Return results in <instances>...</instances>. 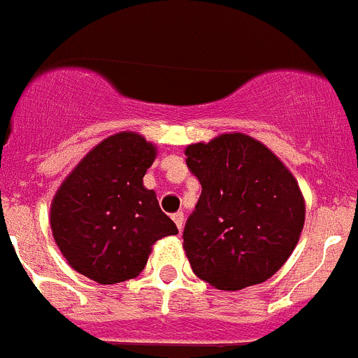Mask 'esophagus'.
<instances>
[{
  "instance_id": "esophagus-1",
  "label": "esophagus",
  "mask_w": 358,
  "mask_h": 358,
  "mask_svg": "<svg viewBox=\"0 0 358 358\" xmlns=\"http://www.w3.org/2000/svg\"><path fill=\"white\" fill-rule=\"evenodd\" d=\"M172 220L176 221L177 229H179V232H181L182 227H185V214H182V212H176V214L172 215Z\"/></svg>"
}]
</instances>
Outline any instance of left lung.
<instances>
[{
  "label": "left lung",
  "mask_w": 358,
  "mask_h": 358,
  "mask_svg": "<svg viewBox=\"0 0 358 358\" xmlns=\"http://www.w3.org/2000/svg\"><path fill=\"white\" fill-rule=\"evenodd\" d=\"M185 155L203 188L182 232L192 271L221 291L271 278L292 254L306 221L296 179L245 133L190 144Z\"/></svg>",
  "instance_id": "8db88e82"
}]
</instances>
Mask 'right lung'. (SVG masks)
Masks as SVG:
<instances>
[{
	"instance_id": "1",
	"label": "right lung",
	"mask_w": 358,
	"mask_h": 358,
	"mask_svg": "<svg viewBox=\"0 0 358 358\" xmlns=\"http://www.w3.org/2000/svg\"><path fill=\"white\" fill-rule=\"evenodd\" d=\"M157 150L143 135L115 133L91 150L51 203V229L67 264L99 283L131 280L146 267L152 245L177 234L143 185Z\"/></svg>"
}]
</instances>
